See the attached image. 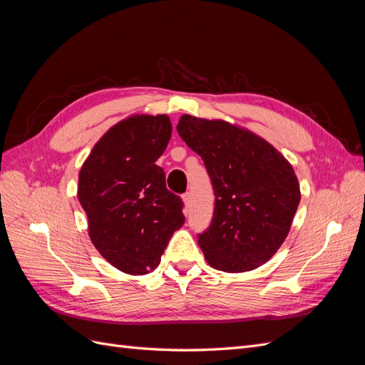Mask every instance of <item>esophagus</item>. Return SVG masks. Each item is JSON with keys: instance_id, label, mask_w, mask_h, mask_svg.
I'll list each match as a JSON object with an SVG mask.
<instances>
[{"instance_id": "34e87169", "label": "esophagus", "mask_w": 365, "mask_h": 365, "mask_svg": "<svg viewBox=\"0 0 365 365\" xmlns=\"http://www.w3.org/2000/svg\"><path fill=\"white\" fill-rule=\"evenodd\" d=\"M182 201H184V205H185V210L189 208L192 205V193L190 192H185L182 195Z\"/></svg>"}]
</instances>
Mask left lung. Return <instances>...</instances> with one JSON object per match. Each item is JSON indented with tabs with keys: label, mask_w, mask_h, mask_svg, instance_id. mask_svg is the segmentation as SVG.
<instances>
[{
	"label": "left lung",
	"mask_w": 365,
	"mask_h": 365,
	"mask_svg": "<svg viewBox=\"0 0 365 365\" xmlns=\"http://www.w3.org/2000/svg\"><path fill=\"white\" fill-rule=\"evenodd\" d=\"M176 130L202 158L213 185L212 224L197 235L210 267L244 272L268 262L300 204L292 165L268 141L222 120L185 114Z\"/></svg>",
	"instance_id": "obj_1"
}]
</instances>
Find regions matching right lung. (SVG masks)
I'll use <instances>...</instances> for the list:
<instances>
[{"label": "right lung", "mask_w": 365, "mask_h": 365, "mask_svg": "<svg viewBox=\"0 0 365 365\" xmlns=\"http://www.w3.org/2000/svg\"><path fill=\"white\" fill-rule=\"evenodd\" d=\"M168 115H132L96 143L79 173L77 196L97 251L117 269H155L184 224L182 200L165 187L155 164L169 145Z\"/></svg>", "instance_id": "add662e5"}]
</instances>
